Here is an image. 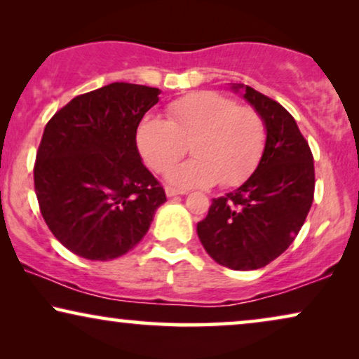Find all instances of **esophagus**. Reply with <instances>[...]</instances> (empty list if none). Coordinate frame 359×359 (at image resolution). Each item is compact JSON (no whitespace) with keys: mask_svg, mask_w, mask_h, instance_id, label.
<instances>
[{"mask_svg":"<svg viewBox=\"0 0 359 359\" xmlns=\"http://www.w3.org/2000/svg\"><path fill=\"white\" fill-rule=\"evenodd\" d=\"M165 193H166V196H168V198H175V196H183V194H186L184 191H178V189H175V188H166Z\"/></svg>","mask_w":359,"mask_h":359,"instance_id":"1","label":"esophagus"}]
</instances>
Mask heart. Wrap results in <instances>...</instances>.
<instances>
[{
  "mask_svg": "<svg viewBox=\"0 0 359 359\" xmlns=\"http://www.w3.org/2000/svg\"><path fill=\"white\" fill-rule=\"evenodd\" d=\"M168 121L149 116L139 124L135 142L151 170L163 173L186 151L194 158L166 176L178 188H201L219 181L224 188L243 183L257 168L264 149V122L257 111L237 106L212 91L194 93L168 106Z\"/></svg>",
  "mask_w": 359,
  "mask_h": 359,
  "instance_id": "obj_1",
  "label": "heart"
}]
</instances>
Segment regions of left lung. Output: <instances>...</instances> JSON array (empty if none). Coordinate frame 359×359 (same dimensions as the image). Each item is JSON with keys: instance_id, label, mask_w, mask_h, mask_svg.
Returning a JSON list of instances; mask_svg holds the SVG:
<instances>
[{"instance_id": "left-lung-1", "label": "left lung", "mask_w": 359, "mask_h": 359, "mask_svg": "<svg viewBox=\"0 0 359 359\" xmlns=\"http://www.w3.org/2000/svg\"><path fill=\"white\" fill-rule=\"evenodd\" d=\"M262 116L266 140L257 170L242 186L212 199L198 237L215 263L235 271L266 266L287 250L306 222L316 173L309 144L294 117L252 86L232 83Z\"/></svg>"}]
</instances>
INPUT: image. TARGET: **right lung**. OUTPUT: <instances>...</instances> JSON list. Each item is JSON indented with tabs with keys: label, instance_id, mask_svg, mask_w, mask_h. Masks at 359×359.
<instances>
[{
	"label": "right lung",
	"instance_id": "1",
	"mask_svg": "<svg viewBox=\"0 0 359 359\" xmlns=\"http://www.w3.org/2000/svg\"><path fill=\"white\" fill-rule=\"evenodd\" d=\"M160 93L111 83L73 97L43 129L34 166L37 201L50 232L78 257L109 262L130 252L166 201L135 142Z\"/></svg>",
	"mask_w": 359,
	"mask_h": 359
}]
</instances>
